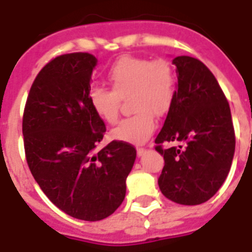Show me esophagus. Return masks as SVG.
<instances>
[{
    "label": "esophagus",
    "instance_id": "34e87169",
    "mask_svg": "<svg viewBox=\"0 0 252 252\" xmlns=\"http://www.w3.org/2000/svg\"><path fill=\"white\" fill-rule=\"evenodd\" d=\"M145 151H146V149H144V148H137V155H139V157H142V155L145 154Z\"/></svg>",
    "mask_w": 252,
    "mask_h": 252
}]
</instances>
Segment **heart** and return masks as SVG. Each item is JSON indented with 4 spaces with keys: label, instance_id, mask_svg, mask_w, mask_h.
Listing matches in <instances>:
<instances>
[{
    "label": "heart",
    "instance_id": "heart-1",
    "mask_svg": "<svg viewBox=\"0 0 252 252\" xmlns=\"http://www.w3.org/2000/svg\"><path fill=\"white\" fill-rule=\"evenodd\" d=\"M111 90L92 87L88 92L92 110L107 124L117 122L121 99L130 98L135 115L122 120L112 130V137L131 144L145 142L157 130L156 116L170 110L177 93L174 68L165 59L124 57L107 73Z\"/></svg>",
    "mask_w": 252,
    "mask_h": 252
}]
</instances>
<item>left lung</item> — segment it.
<instances>
[{
    "instance_id": "1",
    "label": "left lung",
    "mask_w": 252,
    "mask_h": 252,
    "mask_svg": "<svg viewBox=\"0 0 252 252\" xmlns=\"http://www.w3.org/2000/svg\"><path fill=\"white\" fill-rule=\"evenodd\" d=\"M178 90L155 150L164 157L158 183L168 199L195 206L212 198L226 180L235 154V128L230 104L217 79L201 60L173 59ZM182 145L162 149V142Z\"/></svg>"
}]
</instances>
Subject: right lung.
Segmentation results:
<instances>
[{
    "label": "right lung",
    "mask_w": 252,
    "mask_h": 252,
    "mask_svg": "<svg viewBox=\"0 0 252 252\" xmlns=\"http://www.w3.org/2000/svg\"><path fill=\"white\" fill-rule=\"evenodd\" d=\"M97 64L90 53L51 59L31 86L22 117L31 174L59 209L83 221H99L121 206L136 149L125 141L102 150L106 125L88 101Z\"/></svg>",
    "instance_id": "right-lung-1"
}]
</instances>
